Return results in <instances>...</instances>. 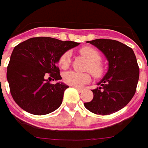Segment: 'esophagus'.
<instances>
[{"instance_id": "34e87169", "label": "esophagus", "mask_w": 148, "mask_h": 148, "mask_svg": "<svg viewBox=\"0 0 148 148\" xmlns=\"http://www.w3.org/2000/svg\"><path fill=\"white\" fill-rule=\"evenodd\" d=\"M76 89L78 90L79 92H82L84 91V89H83V88H76Z\"/></svg>"}]
</instances>
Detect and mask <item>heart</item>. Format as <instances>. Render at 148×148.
<instances>
[{"instance_id":"heart-1","label":"heart","mask_w":148,"mask_h":148,"mask_svg":"<svg viewBox=\"0 0 148 148\" xmlns=\"http://www.w3.org/2000/svg\"><path fill=\"white\" fill-rule=\"evenodd\" d=\"M80 54L89 61L87 70L90 71L92 74L96 78H100L102 76L104 69L102 65L100 64L101 56L100 53L93 47H84L79 50ZM71 52L65 51L59 59L58 64L60 68L67 69L70 64ZM63 80L64 84L73 86V87H81L84 84H88L91 81V76L86 73H78L74 71H69L63 74Z\"/></svg>"}]
</instances>
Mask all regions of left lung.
Here are the masks:
<instances>
[{"label":"left lung","instance_id":"obj_1","mask_svg":"<svg viewBox=\"0 0 148 148\" xmlns=\"http://www.w3.org/2000/svg\"><path fill=\"white\" fill-rule=\"evenodd\" d=\"M101 51L109 62L108 71L92 90L93 99L84 106L97 115H107L124 108L134 96L139 67L133 49L111 39L88 41Z\"/></svg>","mask_w":148,"mask_h":148}]
</instances>
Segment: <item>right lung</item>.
<instances>
[{"label":"right lung","mask_w":148,"mask_h":148,"mask_svg":"<svg viewBox=\"0 0 148 148\" xmlns=\"http://www.w3.org/2000/svg\"><path fill=\"white\" fill-rule=\"evenodd\" d=\"M79 44L40 37L28 39L14 48L6 77L11 96L19 107L37 115H47L60 107L69 86L51 81L62 79L57 66L59 59Z\"/></svg>","instance_id":"add662e5"}]
</instances>
